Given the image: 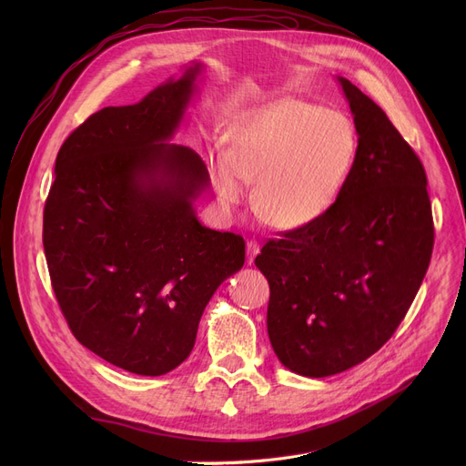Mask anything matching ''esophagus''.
<instances>
[{"label":"esophagus","mask_w":466,"mask_h":466,"mask_svg":"<svg viewBox=\"0 0 466 466\" xmlns=\"http://www.w3.org/2000/svg\"><path fill=\"white\" fill-rule=\"evenodd\" d=\"M258 251H260V246H258V243L257 241H248V262L251 264L253 260H255V257L258 255Z\"/></svg>","instance_id":"esophagus-1"}]
</instances>
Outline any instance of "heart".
Wrapping results in <instances>:
<instances>
[{"instance_id": "heart-1", "label": "heart", "mask_w": 466, "mask_h": 466, "mask_svg": "<svg viewBox=\"0 0 466 466\" xmlns=\"http://www.w3.org/2000/svg\"><path fill=\"white\" fill-rule=\"evenodd\" d=\"M357 157L359 134L346 113L287 97L234 120L227 153L211 162V185L220 206L232 209L255 181L257 211L295 230L334 208Z\"/></svg>"}]
</instances>
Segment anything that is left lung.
<instances>
[{
  "mask_svg": "<svg viewBox=\"0 0 466 466\" xmlns=\"http://www.w3.org/2000/svg\"><path fill=\"white\" fill-rule=\"evenodd\" d=\"M359 134L353 174L313 225L255 258L270 283L268 336L285 369L327 378L374 355L423 283L434 228L425 167L383 109L338 77Z\"/></svg>",
  "mask_w": 466,
  "mask_h": 466,
  "instance_id": "8db88e82",
  "label": "left lung"
}]
</instances>
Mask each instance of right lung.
I'll return each mask as SVG.
<instances>
[{
    "mask_svg": "<svg viewBox=\"0 0 466 466\" xmlns=\"http://www.w3.org/2000/svg\"><path fill=\"white\" fill-rule=\"evenodd\" d=\"M204 67L88 116L60 147L45 204V257L71 332L139 376L177 369L213 292L246 262L241 236L196 217L204 160L171 143Z\"/></svg>",
    "mask_w": 466,
    "mask_h": 466,
    "instance_id": "right-lung-1",
    "label": "right lung"
}]
</instances>
